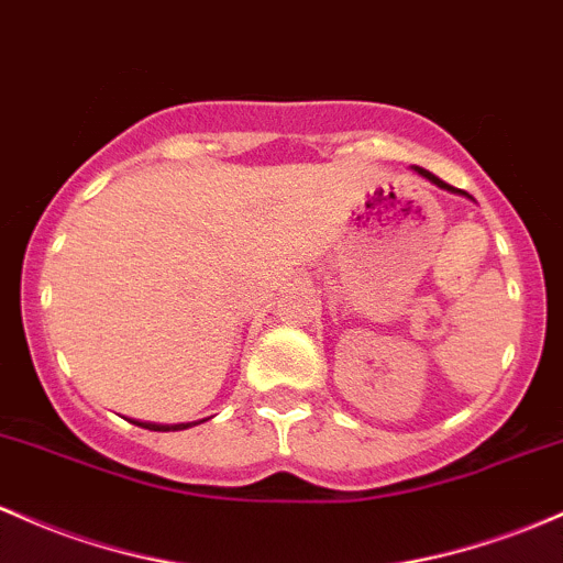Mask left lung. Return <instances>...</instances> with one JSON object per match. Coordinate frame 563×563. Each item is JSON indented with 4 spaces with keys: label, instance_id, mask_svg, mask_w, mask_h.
<instances>
[{
    "label": "left lung",
    "instance_id": "1",
    "mask_svg": "<svg viewBox=\"0 0 563 563\" xmlns=\"http://www.w3.org/2000/svg\"><path fill=\"white\" fill-rule=\"evenodd\" d=\"M413 170H417L419 176H424V178H428V181L435 184V187H441V189H449V191H462V189H454V187H449V184H443L441 178H438V176H432L430 170H424V168H413ZM462 195H467V191H462Z\"/></svg>",
    "mask_w": 563,
    "mask_h": 563
}]
</instances>
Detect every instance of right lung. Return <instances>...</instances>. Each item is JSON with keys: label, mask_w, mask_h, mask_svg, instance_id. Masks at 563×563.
Listing matches in <instances>:
<instances>
[{"label": "right lung", "mask_w": 563, "mask_h": 563, "mask_svg": "<svg viewBox=\"0 0 563 563\" xmlns=\"http://www.w3.org/2000/svg\"><path fill=\"white\" fill-rule=\"evenodd\" d=\"M133 424H139V428H146V430H187V428H191V424H173V428H168V424H150V422H133Z\"/></svg>", "instance_id": "right-lung-1"}]
</instances>
